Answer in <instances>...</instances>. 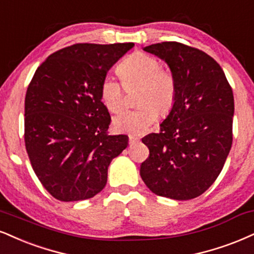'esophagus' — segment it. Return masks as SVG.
<instances>
[{
	"mask_svg": "<svg viewBox=\"0 0 254 254\" xmlns=\"http://www.w3.org/2000/svg\"><path fill=\"white\" fill-rule=\"evenodd\" d=\"M139 140V138L138 137H136V136H129V142H130V144H135V143H137Z\"/></svg>",
	"mask_w": 254,
	"mask_h": 254,
	"instance_id": "obj_1",
	"label": "esophagus"
}]
</instances>
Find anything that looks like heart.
I'll list each match as a JSON object with an SVG mask.
<instances>
[{
  "mask_svg": "<svg viewBox=\"0 0 254 254\" xmlns=\"http://www.w3.org/2000/svg\"><path fill=\"white\" fill-rule=\"evenodd\" d=\"M118 73L124 86H138L137 102L140 108L127 110L114 119L116 131L132 136L142 135L156 122L158 110L166 112L176 98V80L173 73L161 68L156 58L136 52L118 65ZM100 97L111 112H118L124 105L123 85L112 75H105L100 85Z\"/></svg>",
  "mask_w": 254,
  "mask_h": 254,
  "instance_id": "b5f03b06",
  "label": "heart"
}]
</instances>
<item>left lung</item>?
Listing matches in <instances>:
<instances>
[{"mask_svg": "<svg viewBox=\"0 0 254 254\" xmlns=\"http://www.w3.org/2000/svg\"><path fill=\"white\" fill-rule=\"evenodd\" d=\"M143 50L169 66L176 98L160 133L142 138L150 154L140 177L154 194L190 200L214 183L230 154L233 92L219 64L197 48L170 41Z\"/></svg>", "mask_w": 254, "mask_h": 254, "instance_id": "1", "label": "left lung"}]
</instances>
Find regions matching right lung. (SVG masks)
Instances as JSON below:
<instances>
[{
    "label": "right lung",
    "instance_id": "right-lung-1",
    "mask_svg": "<svg viewBox=\"0 0 254 254\" xmlns=\"http://www.w3.org/2000/svg\"><path fill=\"white\" fill-rule=\"evenodd\" d=\"M133 46L75 44L51 54L34 73L24 99V143L33 170L57 200L102 191L110 163L127 146V135H108L111 117L100 85Z\"/></svg>",
    "mask_w": 254,
    "mask_h": 254
}]
</instances>
